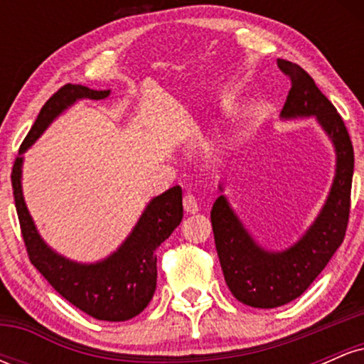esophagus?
Listing matches in <instances>:
<instances>
[{
    "label": "esophagus",
    "mask_w": 364,
    "mask_h": 364,
    "mask_svg": "<svg viewBox=\"0 0 364 364\" xmlns=\"http://www.w3.org/2000/svg\"><path fill=\"white\" fill-rule=\"evenodd\" d=\"M183 208H185L186 214H196L198 212V202L191 193H186L183 196Z\"/></svg>",
    "instance_id": "esophagus-1"
}]
</instances>
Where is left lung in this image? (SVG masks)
I'll use <instances>...</instances> for the list:
<instances>
[{"label":"left lung","instance_id":"1","mask_svg":"<svg viewBox=\"0 0 364 364\" xmlns=\"http://www.w3.org/2000/svg\"><path fill=\"white\" fill-rule=\"evenodd\" d=\"M291 80L282 119L315 116L336 149V176L325 205L308 231L289 248L269 252L246 231L228 198L220 195L210 212L217 255L232 296L253 308H277L299 298L318 277L346 236L349 223L354 150L348 128L333 104L296 63L277 60ZM223 191L224 186L220 185Z\"/></svg>","mask_w":364,"mask_h":364}]
</instances>
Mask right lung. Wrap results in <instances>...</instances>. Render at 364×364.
Returning a JSON list of instances; mask_svg holds the SVG:
<instances>
[{
    "mask_svg": "<svg viewBox=\"0 0 364 364\" xmlns=\"http://www.w3.org/2000/svg\"><path fill=\"white\" fill-rule=\"evenodd\" d=\"M111 90H92L66 83L44 104L31 132L20 145L11 171L15 207L23 243L32 265L66 301L97 320L124 321L147 308L156 292V250L173 235L183 219L181 186H173L156 196L145 207L139 223L109 257L95 263H80L65 258L49 248L28 214L22 193V154L46 132L63 111L80 99H106Z\"/></svg>",
    "mask_w": 364,
    "mask_h": 364,
    "instance_id": "1",
    "label": "right lung"
}]
</instances>
